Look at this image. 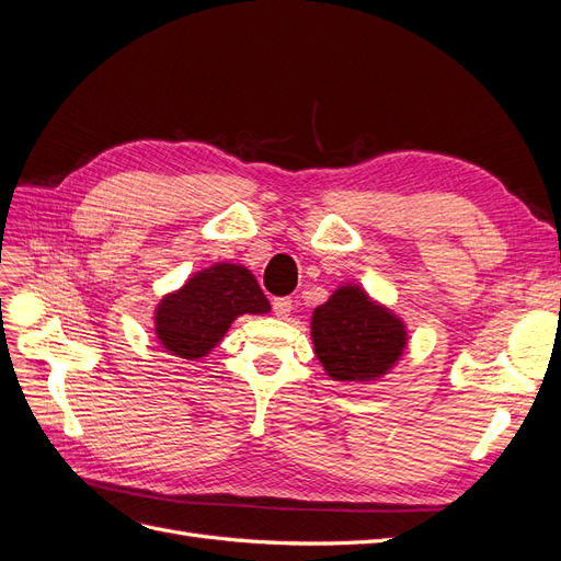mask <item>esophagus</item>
Segmentation results:
<instances>
[{"instance_id":"esophagus-1","label":"esophagus","mask_w":561,"mask_h":561,"mask_svg":"<svg viewBox=\"0 0 561 561\" xmlns=\"http://www.w3.org/2000/svg\"><path fill=\"white\" fill-rule=\"evenodd\" d=\"M274 313H276V318H287L289 313H293V299L289 297L274 299Z\"/></svg>"}]
</instances>
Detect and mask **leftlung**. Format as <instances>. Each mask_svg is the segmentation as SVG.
Returning <instances> with one entry per match:
<instances>
[{"label":"left lung","mask_w":561,"mask_h":561,"mask_svg":"<svg viewBox=\"0 0 561 561\" xmlns=\"http://www.w3.org/2000/svg\"><path fill=\"white\" fill-rule=\"evenodd\" d=\"M311 339L322 369L339 382L380 380L409 345L403 320L355 283L341 285L316 308Z\"/></svg>","instance_id":"8db88e82"}]
</instances>
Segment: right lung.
Instances as JSON below:
<instances>
[{
	"instance_id": "obj_1",
	"label": "right lung",
	"mask_w": 561,
	"mask_h": 561,
	"mask_svg": "<svg viewBox=\"0 0 561 561\" xmlns=\"http://www.w3.org/2000/svg\"><path fill=\"white\" fill-rule=\"evenodd\" d=\"M272 311L255 276L243 264L216 262L192 274L156 308V336L167 353L202 359L222 341L239 316Z\"/></svg>"
}]
</instances>
